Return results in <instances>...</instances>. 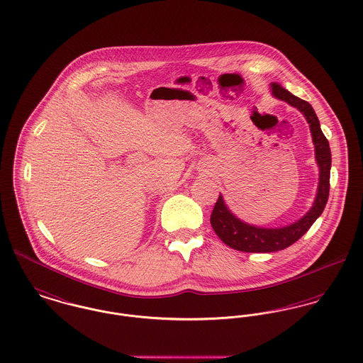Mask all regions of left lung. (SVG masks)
<instances>
[{
  "mask_svg": "<svg viewBox=\"0 0 363 363\" xmlns=\"http://www.w3.org/2000/svg\"><path fill=\"white\" fill-rule=\"evenodd\" d=\"M272 94L296 108L310 124L313 143L315 147V160L320 167V183L311 209L301 220L283 228H261L240 221L229 211L223 196L220 195L211 211L210 224L217 236L227 246L245 252H273L289 247L299 240L321 216L329 196V177L332 165L330 147L328 139L321 131L318 117L313 106L305 99L291 94L279 83H272Z\"/></svg>",
  "mask_w": 363,
  "mask_h": 363,
  "instance_id": "left-lung-1",
  "label": "left lung"
}]
</instances>
